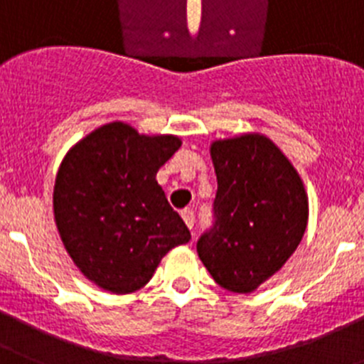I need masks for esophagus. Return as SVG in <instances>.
Instances as JSON below:
<instances>
[{"instance_id":"esophagus-1","label":"esophagus","mask_w":364,"mask_h":364,"mask_svg":"<svg viewBox=\"0 0 364 364\" xmlns=\"http://www.w3.org/2000/svg\"><path fill=\"white\" fill-rule=\"evenodd\" d=\"M181 217L183 220H185V224L188 226L190 230L193 228V223H196V215H193V210L192 208H185L181 212Z\"/></svg>"}]
</instances>
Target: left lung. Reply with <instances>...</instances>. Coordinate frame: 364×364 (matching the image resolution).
I'll return each instance as SVG.
<instances>
[{
  "label": "left lung",
  "mask_w": 364,
  "mask_h": 364,
  "mask_svg": "<svg viewBox=\"0 0 364 364\" xmlns=\"http://www.w3.org/2000/svg\"><path fill=\"white\" fill-rule=\"evenodd\" d=\"M217 176L213 226L198 240L201 262L232 293H253L284 267L309 219L304 181L284 152L259 132L210 147Z\"/></svg>",
  "instance_id": "obj_1"
}]
</instances>
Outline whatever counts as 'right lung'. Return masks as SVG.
Masks as SVG:
<instances>
[{
  "instance_id": "add662e5",
  "label": "right lung",
  "mask_w": 364,
  "mask_h": 364,
  "mask_svg": "<svg viewBox=\"0 0 364 364\" xmlns=\"http://www.w3.org/2000/svg\"><path fill=\"white\" fill-rule=\"evenodd\" d=\"M181 147L172 134L147 136L111 122L68 151L53 186L60 240L80 273L105 291L141 289L190 232L156 181Z\"/></svg>"
}]
</instances>
